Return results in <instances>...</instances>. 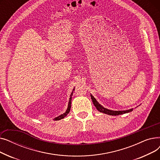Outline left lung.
I'll list each match as a JSON object with an SVG mask.
<instances>
[{
    "mask_svg": "<svg viewBox=\"0 0 160 160\" xmlns=\"http://www.w3.org/2000/svg\"><path fill=\"white\" fill-rule=\"evenodd\" d=\"M91 98L92 101H93V103L94 104V106L96 107L97 110L98 111H99L100 112H102L103 113L107 114V115H122L124 113H127L128 112H130L133 110V109H130V110H124V111H113V110H108V109H106L105 108H104L102 105H100L97 101V100L94 98V97L91 95Z\"/></svg>",
    "mask_w": 160,
    "mask_h": 160,
    "instance_id": "1",
    "label": "left lung"
}]
</instances>
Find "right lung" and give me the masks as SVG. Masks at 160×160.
Instances as JSON below:
<instances>
[{
    "instance_id": "1",
    "label": "right lung",
    "mask_w": 160,
    "mask_h": 160,
    "mask_svg": "<svg viewBox=\"0 0 160 160\" xmlns=\"http://www.w3.org/2000/svg\"><path fill=\"white\" fill-rule=\"evenodd\" d=\"M74 89H73V90H72V93H71V95H70V98H69V104H68V107H67V109L66 112H65L64 113H63V114L60 115V116H58V117H56V118H54V121H59V120H60V119H63L64 117H66V116H67V115L69 113V112H70V110H71V107L72 95L73 91H74Z\"/></svg>"
}]
</instances>
